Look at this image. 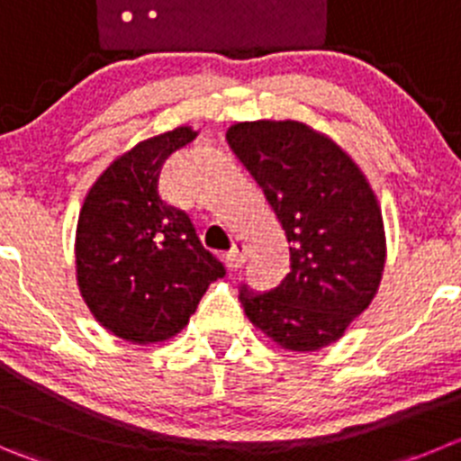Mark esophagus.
Instances as JSON below:
<instances>
[{"label": "esophagus", "instance_id": "esophagus-1", "mask_svg": "<svg viewBox=\"0 0 461 461\" xmlns=\"http://www.w3.org/2000/svg\"><path fill=\"white\" fill-rule=\"evenodd\" d=\"M245 252H248V243L243 239H236L234 240V248L227 252L225 261H227V268L236 270L245 264Z\"/></svg>", "mask_w": 461, "mask_h": 461}]
</instances>
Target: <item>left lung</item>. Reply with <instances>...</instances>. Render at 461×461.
<instances>
[{
	"mask_svg": "<svg viewBox=\"0 0 461 461\" xmlns=\"http://www.w3.org/2000/svg\"><path fill=\"white\" fill-rule=\"evenodd\" d=\"M227 143L291 243V273L279 286L255 294L240 284L245 316L286 350H321L380 286L386 245L375 193L337 143L303 122H239Z\"/></svg>",
	"mask_w": 461,
	"mask_h": 461,
	"instance_id": "obj_1",
	"label": "left lung"
}]
</instances>
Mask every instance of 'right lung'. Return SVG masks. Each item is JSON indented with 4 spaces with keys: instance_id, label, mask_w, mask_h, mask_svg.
I'll return each instance as SVG.
<instances>
[{
    "instance_id": "1",
    "label": "right lung",
    "mask_w": 461,
    "mask_h": 461,
    "mask_svg": "<svg viewBox=\"0 0 461 461\" xmlns=\"http://www.w3.org/2000/svg\"><path fill=\"white\" fill-rule=\"evenodd\" d=\"M191 127L143 140L115 158L86 195L77 225V282L115 337L157 343L188 322L225 266L202 245L186 211L167 204L158 177Z\"/></svg>"
}]
</instances>
